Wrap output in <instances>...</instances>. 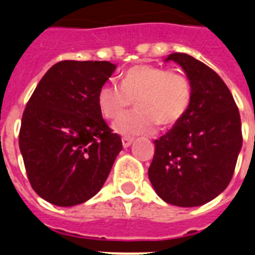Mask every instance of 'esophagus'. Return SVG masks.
Listing matches in <instances>:
<instances>
[{"instance_id":"esophagus-1","label":"esophagus","mask_w":255,"mask_h":255,"mask_svg":"<svg viewBox=\"0 0 255 255\" xmlns=\"http://www.w3.org/2000/svg\"><path fill=\"white\" fill-rule=\"evenodd\" d=\"M132 141H133V137H129V136H124L123 139H122V143H123L124 148L129 147L132 144Z\"/></svg>"}]
</instances>
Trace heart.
I'll use <instances>...</instances> for the list:
<instances>
[{
    "instance_id": "b5f03b06",
    "label": "heart",
    "mask_w": 255,
    "mask_h": 255,
    "mask_svg": "<svg viewBox=\"0 0 255 255\" xmlns=\"http://www.w3.org/2000/svg\"><path fill=\"white\" fill-rule=\"evenodd\" d=\"M98 107L106 119H115L135 100L136 110L120 116L115 132L124 136L151 135L157 124L170 127L184 118L192 102V86L181 73L152 65L126 70L122 86L104 83L98 91Z\"/></svg>"
}]
</instances>
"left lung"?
I'll list each match as a JSON object with an SVG mask.
<instances>
[{
    "instance_id": "1",
    "label": "left lung",
    "mask_w": 255,
    "mask_h": 255,
    "mask_svg": "<svg viewBox=\"0 0 255 255\" xmlns=\"http://www.w3.org/2000/svg\"><path fill=\"white\" fill-rule=\"evenodd\" d=\"M165 61L185 71L192 102L184 118L155 140L148 177L168 204L204 205L233 177L242 147L240 111L228 86L205 63L184 53L170 54Z\"/></svg>"
}]
</instances>
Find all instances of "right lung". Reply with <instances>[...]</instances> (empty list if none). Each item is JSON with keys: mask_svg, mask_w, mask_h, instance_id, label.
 Segmentation results:
<instances>
[{"mask_svg": "<svg viewBox=\"0 0 255 255\" xmlns=\"http://www.w3.org/2000/svg\"><path fill=\"white\" fill-rule=\"evenodd\" d=\"M115 69L107 61L58 62L26 104L19 149L31 188L50 204L74 206L94 197L123 148L96 100Z\"/></svg>", "mask_w": 255, "mask_h": 255, "instance_id": "add662e5", "label": "right lung"}]
</instances>
